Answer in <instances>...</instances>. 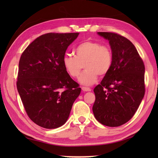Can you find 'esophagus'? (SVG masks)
Here are the masks:
<instances>
[{"instance_id":"34e87169","label":"esophagus","mask_w":158,"mask_h":158,"mask_svg":"<svg viewBox=\"0 0 158 158\" xmlns=\"http://www.w3.org/2000/svg\"><path fill=\"white\" fill-rule=\"evenodd\" d=\"M83 91L84 92H90L91 91V89H90L89 88H87V87H82L81 88Z\"/></svg>"}]
</instances>
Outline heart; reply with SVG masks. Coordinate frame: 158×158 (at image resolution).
<instances>
[{
  "label": "heart",
  "mask_w": 158,
  "mask_h": 158,
  "mask_svg": "<svg viewBox=\"0 0 158 158\" xmlns=\"http://www.w3.org/2000/svg\"><path fill=\"white\" fill-rule=\"evenodd\" d=\"M73 56L66 54L62 63L66 72L73 78H77L84 66L85 70L79 77L83 85L94 83L98 76H104L109 72L113 63L112 50L108 45L97 41H86L77 45Z\"/></svg>",
  "instance_id": "b5f03b06"
}]
</instances>
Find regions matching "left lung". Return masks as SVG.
I'll list each match as a JSON object with an SVG mask.
<instances>
[{
	"instance_id": "1",
	"label": "left lung",
	"mask_w": 158,
	"mask_h": 158,
	"mask_svg": "<svg viewBox=\"0 0 158 158\" xmlns=\"http://www.w3.org/2000/svg\"><path fill=\"white\" fill-rule=\"evenodd\" d=\"M98 34L109 41L113 63L100 84L94 89L93 113L103 125L120 126L135 115L145 95V65L130 40L115 32Z\"/></svg>"
}]
</instances>
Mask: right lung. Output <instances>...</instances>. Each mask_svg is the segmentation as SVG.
Instances as JSON below:
<instances>
[{
    "mask_svg": "<svg viewBox=\"0 0 158 158\" xmlns=\"http://www.w3.org/2000/svg\"><path fill=\"white\" fill-rule=\"evenodd\" d=\"M79 35L47 33L20 57L17 89L29 118L39 126L53 129L64 124L81 93L62 63L67 48Z\"/></svg>",
    "mask_w": 158,
    "mask_h": 158,
    "instance_id": "right-lung-1",
    "label": "right lung"
}]
</instances>
